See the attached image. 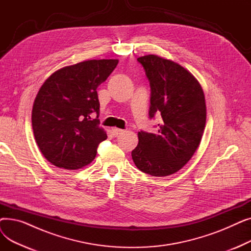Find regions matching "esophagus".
I'll return each mask as SVG.
<instances>
[{
    "mask_svg": "<svg viewBox=\"0 0 251 251\" xmlns=\"http://www.w3.org/2000/svg\"><path fill=\"white\" fill-rule=\"evenodd\" d=\"M112 131H113V134L115 135V136H118V135H120V134H122V133H124V130L123 129H120V128H113L112 129Z\"/></svg>",
    "mask_w": 251,
    "mask_h": 251,
    "instance_id": "esophagus-1",
    "label": "esophagus"
}]
</instances>
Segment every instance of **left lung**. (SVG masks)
Here are the masks:
<instances>
[{
  "label": "left lung",
  "mask_w": 251,
  "mask_h": 251,
  "mask_svg": "<svg viewBox=\"0 0 251 251\" xmlns=\"http://www.w3.org/2000/svg\"><path fill=\"white\" fill-rule=\"evenodd\" d=\"M151 85L150 118L161 115L157 132H138L131 152L135 166L154 177L172 175L185 166L201 141L206 105L196 78L179 64L155 55L139 57Z\"/></svg>",
  "instance_id": "8db88e82"
}]
</instances>
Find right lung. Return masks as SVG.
Here are the masks:
<instances>
[{
	"mask_svg": "<svg viewBox=\"0 0 251 251\" xmlns=\"http://www.w3.org/2000/svg\"><path fill=\"white\" fill-rule=\"evenodd\" d=\"M118 60H88L52 73L39 88L32 108V129L46 159L58 168L81 169L97 155L107 133L99 127L97 88ZM95 115L97 118H94Z\"/></svg>",
	"mask_w": 251,
	"mask_h": 251,
	"instance_id": "obj_1",
	"label": "right lung"
}]
</instances>
